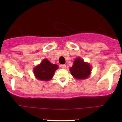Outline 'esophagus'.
<instances>
[{
  "label": "esophagus",
  "instance_id": "1",
  "mask_svg": "<svg viewBox=\"0 0 122 122\" xmlns=\"http://www.w3.org/2000/svg\"><path fill=\"white\" fill-rule=\"evenodd\" d=\"M60 66H61L62 68H66V65H65V64L61 65H60Z\"/></svg>",
  "mask_w": 122,
  "mask_h": 122
}]
</instances>
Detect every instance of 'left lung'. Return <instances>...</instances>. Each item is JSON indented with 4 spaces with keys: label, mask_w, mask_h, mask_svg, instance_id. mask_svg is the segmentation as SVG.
<instances>
[{
    "label": "left lung",
    "mask_w": 122,
    "mask_h": 122,
    "mask_svg": "<svg viewBox=\"0 0 122 122\" xmlns=\"http://www.w3.org/2000/svg\"><path fill=\"white\" fill-rule=\"evenodd\" d=\"M74 64L70 68L72 76L78 79H86L90 74L91 67L89 63L84 62L80 58H77L74 61Z\"/></svg>",
    "instance_id": "8db88e82"
}]
</instances>
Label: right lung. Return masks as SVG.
Listing matches in <instances>:
<instances>
[{
  "instance_id": "1",
  "label": "right lung",
  "mask_w": 122,
  "mask_h": 122,
  "mask_svg": "<svg viewBox=\"0 0 122 122\" xmlns=\"http://www.w3.org/2000/svg\"><path fill=\"white\" fill-rule=\"evenodd\" d=\"M57 68V65L51 63L48 60L44 59L39 65L34 68L33 72L38 79L49 81L53 77L54 73Z\"/></svg>"
}]
</instances>
